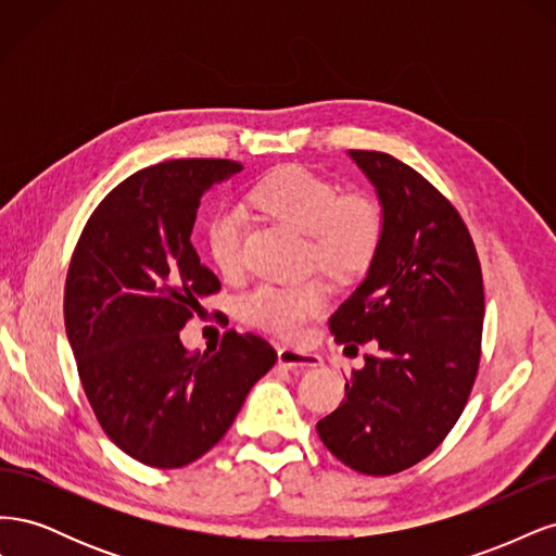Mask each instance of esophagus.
<instances>
[{
	"label": "esophagus",
	"instance_id": "esophagus-1",
	"mask_svg": "<svg viewBox=\"0 0 556 556\" xmlns=\"http://www.w3.org/2000/svg\"><path fill=\"white\" fill-rule=\"evenodd\" d=\"M278 364L288 368H317L323 366V357L315 355V352L296 350V348H278Z\"/></svg>",
	"mask_w": 556,
	"mask_h": 556
}]
</instances>
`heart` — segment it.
<instances>
[{
    "label": "heart",
    "instance_id": "heart-1",
    "mask_svg": "<svg viewBox=\"0 0 556 556\" xmlns=\"http://www.w3.org/2000/svg\"><path fill=\"white\" fill-rule=\"evenodd\" d=\"M252 201L266 213L311 237L315 264L333 278H355L374 262L382 241V213L366 197H343L336 185L304 166H288L262 180ZM245 215L239 206L215 211L208 220V250L223 274L243 262ZM327 306V288L317 280L260 282L239 301L245 323L294 339Z\"/></svg>",
    "mask_w": 556,
    "mask_h": 556
}]
</instances>
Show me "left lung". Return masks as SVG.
Here are the masks:
<instances>
[{"label": "left lung", "mask_w": 556, "mask_h": 556, "mask_svg": "<svg viewBox=\"0 0 556 556\" xmlns=\"http://www.w3.org/2000/svg\"><path fill=\"white\" fill-rule=\"evenodd\" d=\"M374 185L382 241L364 280L329 319L336 343H376L352 371L345 399L317 422L336 459L392 476L443 443L480 364L482 274L450 201L410 166L376 150H348Z\"/></svg>", "instance_id": "obj_1"}]
</instances>
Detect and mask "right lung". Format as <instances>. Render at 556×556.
Returning <instances> with one entry per match:
<instances>
[{
	"instance_id": "right-lung-1",
	"label": "right lung",
	"mask_w": 556,
	"mask_h": 556,
	"mask_svg": "<svg viewBox=\"0 0 556 556\" xmlns=\"http://www.w3.org/2000/svg\"><path fill=\"white\" fill-rule=\"evenodd\" d=\"M231 160H172L113 188L80 233L64 290V327L83 390L109 439L155 468L206 454L278 359L255 333L188 350L180 329L220 280L192 245L197 208Z\"/></svg>"
}]
</instances>
